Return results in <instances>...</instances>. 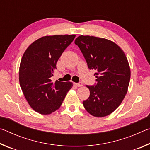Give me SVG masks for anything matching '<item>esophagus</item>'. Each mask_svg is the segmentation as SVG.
<instances>
[{"mask_svg": "<svg viewBox=\"0 0 150 150\" xmlns=\"http://www.w3.org/2000/svg\"><path fill=\"white\" fill-rule=\"evenodd\" d=\"M75 85L77 86V87H82L83 86V84L81 83H75Z\"/></svg>", "mask_w": 150, "mask_h": 150, "instance_id": "34e87169", "label": "esophagus"}]
</instances>
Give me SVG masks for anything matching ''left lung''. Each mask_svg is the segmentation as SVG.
<instances>
[{
  "label": "left lung",
  "mask_w": 150,
  "mask_h": 150,
  "mask_svg": "<svg viewBox=\"0 0 150 150\" xmlns=\"http://www.w3.org/2000/svg\"><path fill=\"white\" fill-rule=\"evenodd\" d=\"M90 69L96 71V84L86 85L90 96L83 106L95 117L112 113L125 97L130 80V68L123 50L110 40L79 35L75 40Z\"/></svg>",
  "instance_id": "1"
}]
</instances>
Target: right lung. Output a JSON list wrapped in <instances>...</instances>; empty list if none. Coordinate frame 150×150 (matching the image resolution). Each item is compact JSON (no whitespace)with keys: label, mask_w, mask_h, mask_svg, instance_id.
Segmentation results:
<instances>
[{"label":"right lung","mask_w":150,"mask_h":150,"mask_svg":"<svg viewBox=\"0 0 150 150\" xmlns=\"http://www.w3.org/2000/svg\"><path fill=\"white\" fill-rule=\"evenodd\" d=\"M75 37V34L45 35L30 44L24 53L19 68L20 85L29 105L39 114L46 115L57 110L73 87L71 82L53 83L51 77L58 59Z\"/></svg>","instance_id":"right-lung-1"}]
</instances>
